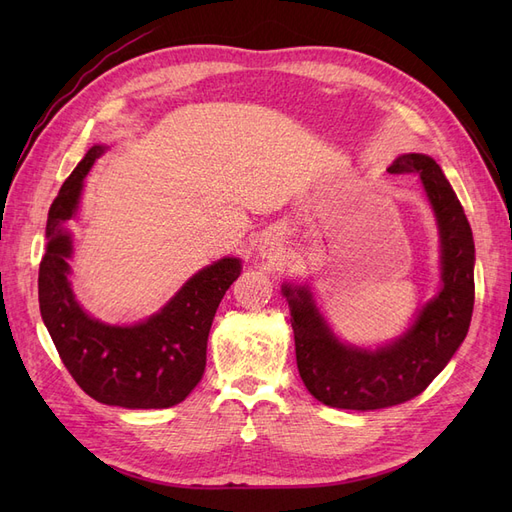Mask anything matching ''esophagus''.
I'll use <instances>...</instances> for the list:
<instances>
[{
	"label": "esophagus",
	"mask_w": 512,
	"mask_h": 512,
	"mask_svg": "<svg viewBox=\"0 0 512 512\" xmlns=\"http://www.w3.org/2000/svg\"><path fill=\"white\" fill-rule=\"evenodd\" d=\"M258 252H260L262 258H273L277 252H280V241L269 235V237H265V239L260 241Z\"/></svg>",
	"instance_id": "1"
}]
</instances>
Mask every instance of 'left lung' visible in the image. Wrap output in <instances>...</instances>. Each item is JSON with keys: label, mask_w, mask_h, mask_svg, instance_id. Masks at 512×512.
Returning a JSON list of instances; mask_svg holds the SVG:
<instances>
[{"label": "left lung", "mask_w": 512, "mask_h": 512, "mask_svg": "<svg viewBox=\"0 0 512 512\" xmlns=\"http://www.w3.org/2000/svg\"><path fill=\"white\" fill-rule=\"evenodd\" d=\"M393 175H418L440 235V288L393 342L376 348L339 339L309 284H282L290 307L297 367L305 389L324 406L380 410L421 395L468 335L474 309V239L457 194L436 160L404 153Z\"/></svg>", "instance_id": "left-lung-1"}]
</instances>
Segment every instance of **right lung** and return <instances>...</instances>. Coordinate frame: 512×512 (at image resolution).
Instances as JSON below:
<instances>
[{
  "label": "right lung",
  "mask_w": 512,
  "mask_h": 512,
  "mask_svg": "<svg viewBox=\"0 0 512 512\" xmlns=\"http://www.w3.org/2000/svg\"><path fill=\"white\" fill-rule=\"evenodd\" d=\"M106 149L91 147L53 200L38 275L40 314L61 361L89 397L130 410L170 408L205 374L211 322L241 275V260L224 256L200 269L141 322L108 324L87 314L70 282L74 239L68 222L79 215L85 177Z\"/></svg>",
  "instance_id": "1"
}]
</instances>
